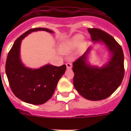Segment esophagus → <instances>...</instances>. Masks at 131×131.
Here are the masks:
<instances>
[{
    "label": "esophagus",
    "mask_w": 131,
    "mask_h": 131,
    "mask_svg": "<svg viewBox=\"0 0 131 131\" xmlns=\"http://www.w3.org/2000/svg\"><path fill=\"white\" fill-rule=\"evenodd\" d=\"M66 65H67V69H71L72 68V64L71 63H69V62H68V63L66 64Z\"/></svg>",
    "instance_id": "34e87169"
}]
</instances>
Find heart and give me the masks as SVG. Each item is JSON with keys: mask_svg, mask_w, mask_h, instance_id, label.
Listing matches in <instances>:
<instances>
[{"mask_svg": "<svg viewBox=\"0 0 131 131\" xmlns=\"http://www.w3.org/2000/svg\"><path fill=\"white\" fill-rule=\"evenodd\" d=\"M83 39H84V37L82 35H77L74 36L73 37L71 38L69 41L62 44V45L60 46V50L62 52H65V53L69 52L78 47L81 42L82 43H81V44H80V48L81 49H84L86 47V43L84 41L82 42Z\"/></svg>", "mask_w": 131, "mask_h": 131, "instance_id": "b5f03b06", "label": "heart"}]
</instances>
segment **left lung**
Wrapping results in <instances>:
<instances>
[{
  "label": "left lung",
  "mask_w": 131,
  "mask_h": 131,
  "mask_svg": "<svg viewBox=\"0 0 131 131\" xmlns=\"http://www.w3.org/2000/svg\"><path fill=\"white\" fill-rule=\"evenodd\" d=\"M92 40L103 42L112 53L103 67L90 65L86 57L90 47L73 63V85L86 99L100 101L111 96L120 86L124 75V53L122 47L112 35L99 28H88Z\"/></svg>",
  "instance_id": "1"
}]
</instances>
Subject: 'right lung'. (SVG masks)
Returning a JSON list of instances; mask_svg holds the SVG:
<instances>
[{"label": "right lung", "mask_w": 131, "mask_h": 131, "mask_svg": "<svg viewBox=\"0 0 131 131\" xmlns=\"http://www.w3.org/2000/svg\"><path fill=\"white\" fill-rule=\"evenodd\" d=\"M43 30L53 33L45 28H35L28 30L17 38L7 55L5 72L9 86L16 97L32 105L45 103L53 96L57 84L67 69L47 64L37 69L25 67L19 58L21 40L32 32Z\"/></svg>", "instance_id": "1"}]
</instances>
